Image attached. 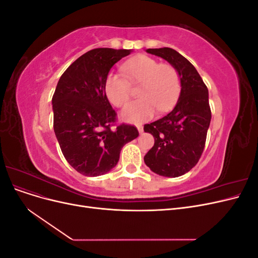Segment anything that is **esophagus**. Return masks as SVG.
Returning a JSON list of instances; mask_svg holds the SVG:
<instances>
[{
	"label": "esophagus",
	"mask_w": 258,
	"mask_h": 258,
	"mask_svg": "<svg viewBox=\"0 0 258 258\" xmlns=\"http://www.w3.org/2000/svg\"><path fill=\"white\" fill-rule=\"evenodd\" d=\"M137 128H138V130H139L140 134H142V132H143V126H142V124H138Z\"/></svg>",
	"instance_id": "obj_1"
}]
</instances>
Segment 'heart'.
Returning a JSON list of instances; mask_svg holds the SVG:
<instances>
[{"mask_svg": "<svg viewBox=\"0 0 258 258\" xmlns=\"http://www.w3.org/2000/svg\"><path fill=\"white\" fill-rule=\"evenodd\" d=\"M122 74L107 75L104 90L110 102L121 107L132 96L131 86H139L138 96L141 98L129 103L121 112L123 120L141 122L158 112L172 107L181 92V77L177 70L169 63H160L148 56H139L124 62Z\"/></svg>", "mask_w": 258, "mask_h": 258, "instance_id": "heart-1", "label": "heart"}]
</instances>
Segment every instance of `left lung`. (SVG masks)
<instances>
[{
    "mask_svg": "<svg viewBox=\"0 0 258 258\" xmlns=\"http://www.w3.org/2000/svg\"><path fill=\"white\" fill-rule=\"evenodd\" d=\"M146 51L167 60L177 70L182 88L172 111L144 124V131L155 138L144 161L159 175L181 176L197 165L205 150L211 121L209 91L197 70L176 50L163 47Z\"/></svg>",
    "mask_w": 258,
    "mask_h": 258,
    "instance_id": "1",
    "label": "left lung"
}]
</instances>
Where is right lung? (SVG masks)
I'll return each mask as SVG.
<instances>
[{
    "label": "right lung",
    "mask_w": 258,
    "mask_h": 258,
    "mask_svg": "<svg viewBox=\"0 0 258 258\" xmlns=\"http://www.w3.org/2000/svg\"><path fill=\"white\" fill-rule=\"evenodd\" d=\"M130 52L91 49L76 59L57 84L52 96L54 135L67 161L83 175L108 172L118 162L122 146L139 136L136 126L116 123L117 114L104 90L111 68Z\"/></svg>",
    "instance_id": "obj_1"
}]
</instances>
